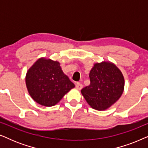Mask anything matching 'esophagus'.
I'll list each match as a JSON object with an SVG mask.
<instances>
[{"instance_id":"obj_1","label":"esophagus","mask_w":148,"mask_h":148,"mask_svg":"<svg viewBox=\"0 0 148 148\" xmlns=\"http://www.w3.org/2000/svg\"><path fill=\"white\" fill-rule=\"evenodd\" d=\"M83 88V85L81 83H77L76 84V88L78 90H82Z\"/></svg>"}]
</instances>
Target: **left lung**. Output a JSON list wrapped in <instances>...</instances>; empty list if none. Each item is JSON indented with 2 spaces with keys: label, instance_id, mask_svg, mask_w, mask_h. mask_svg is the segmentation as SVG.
I'll return each instance as SVG.
<instances>
[{
  "label": "left lung",
  "instance_id": "obj_1",
  "mask_svg": "<svg viewBox=\"0 0 148 148\" xmlns=\"http://www.w3.org/2000/svg\"><path fill=\"white\" fill-rule=\"evenodd\" d=\"M90 84L81 90L89 105L104 110L120 98L125 86L122 73L110 62L96 63L90 73Z\"/></svg>",
  "mask_w": 148,
  "mask_h": 148
}]
</instances>
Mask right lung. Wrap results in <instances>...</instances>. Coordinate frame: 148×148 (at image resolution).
Segmentation results:
<instances>
[{
    "instance_id": "1",
    "label": "right lung",
    "mask_w": 148,
    "mask_h": 148,
    "mask_svg": "<svg viewBox=\"0 0 148 148\" xmlns=\"http://www.w3.org/2000/svg\"><path fill=\"white\" fill-rule=\"evenodd\" d=\"M25 83L33 100L45 106H54L75 87L59 62L44 58L38 59L28 70Z\"/></svg>"
}]
</instances>
